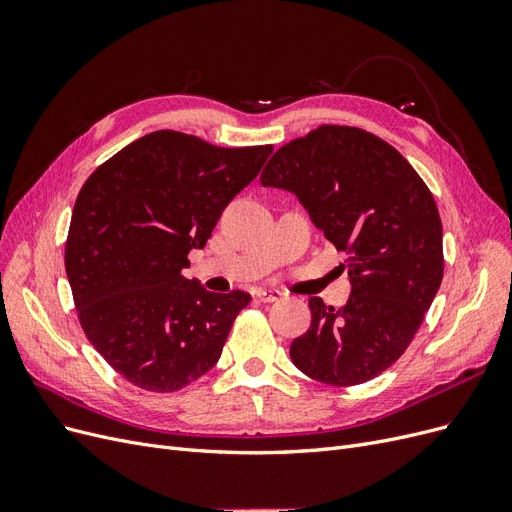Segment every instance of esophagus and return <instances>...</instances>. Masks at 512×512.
Here are the masks:
<instances>
[{
	"instance_id": "34e87169",
	"label": "esophagus",
	"mask_w": 512,
	"mask_h": 512,
	"mask_svg": "<svg viewBox=\"0 0 512 512\" xmlns=\"http://www.w3.org/2000/svg\"><path fill=\"white\" fill-rule=\"evenodd\" d=\"M256 299L262 301V303H273V301H280L282 299V292L260 288V290H256Z\"/></svg>"
}]
</instances>
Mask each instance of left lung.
Listing matches in <instances>:
<instances>
[{"instance_id": "obj_1", "label": "left lung", "mask_w": 512, "mask_h": 512, "mask_svg": "<svg viewBox=\"0 0 512 512\" xmlns=\"http://www.w3.org/2000/svg\"><path fill=\"white\" fill-rule=\"evenodd\" d=\"M260 183L299 198L346 256L352 286L342 309L309 299L312 324L292 342V363L331 386L376 378L406 352L442 284L436 200L397 149L348 126H320L277 149Z\"/></svg>"}]
</instances>
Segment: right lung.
Listing matches in <instances>:
<instances>
[{
	"label": "right lung",
	"instance_id": "1",
	"mask_svg": "<svg viewBox=\"0 0 512 512\" xmlns=\"http://www.w3.org/2000/svg\"><path fill=\"white\" fill-rule=\"evenodd\" d=\"M271 151L158 130L115 153L81 188L66 241L74 305L91 346L138 389L173 393L218 363L252 297L209 292L181 271Z\"/></svg>",
	"mask_w": 512,
	"mask_h": 512
}]
</instances>
